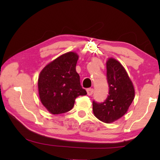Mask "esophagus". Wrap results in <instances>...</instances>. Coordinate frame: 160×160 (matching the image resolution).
<instances>
[{
  "instance_id": "34e87169",
  "label": "esophagus",
  "mask_w": 160,
  "mask_h": 160,
  "mask_svg": "<svg viewBox=\"0 0 160 160\" xmlns=\"http://www.w3.org/2000/svg\"><path fill=\"white\" fill-rule=\"evenodd\" d=\"M87 92H88V95H92V94L93 92H94V89H92V88H88V90H87Z\"/></svg>"
}]
</instances>
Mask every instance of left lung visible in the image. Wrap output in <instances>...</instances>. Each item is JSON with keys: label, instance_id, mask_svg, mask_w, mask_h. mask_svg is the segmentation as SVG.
Instances as JSON below:
<instances>
[{"label": "left lung", "instance_id": "left-lung-1", "mask_svg": "<svg viewBox=\"0 0 160 160\" xmlns=\"http://www.w3.org/2000/svg\"><path fill=\"white\" fill-rule=\"evenodd\" d=\"M109 95L104 102H92L94 116L102 122L110 123L122 117L135 97L134 87L125 68L114 58L107 61Z\"/></svg>", "mask_w": 160, "mask_h": 160}]
</instances>
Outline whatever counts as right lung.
Masks as SVG:
<instances>
[{"mask_svg":"<svg viewBox=\"0 0 160 160\" xmlns=\"http://www.w3.org/2000/svg\"><path fill=\"white\" fill-rule=\"evenodd\" d=\"M78 60L76 53L68 52L47 65L40 72L38 79L39 98L53 114L69 112L78 97L87 94L75 70Z\"/></svg>","mask_w":160,"mask_h":160,"instance_id":"add662e5","label":"right lung"}]
</instances>
